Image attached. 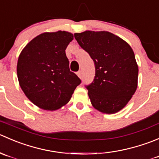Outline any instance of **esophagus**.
<instances>
[{
  "label": "esophagus",
  "mask_w": 159,
  "mask_h": 159,
  "mask_svg": "<svg viewBox=\"0 0 159 159\" xmlns=\"http://www.w3.org/2000/svg\"><path fill=\"white\" fill-rule=\"evenodd\" d=\"M76 74H77V76H78V77L79 78H80V79H81L82 78V73H81V72H78L77 73H76Z\"/></svg>",
  "instance_id": "esophagus-1"
}]
</instances>
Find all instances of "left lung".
<instances>
[{
	"instance_id": "obj_1",
	"label": "left lung",
	"mask_w": 159,
	"mask_h": 159,
	"mask_svg": "<svg viewBox=\"0 0 159 159\" xmlns=\"http://www.w3.org/2000/svg\"><path fill=\"white\" fill-rule=\"evenodd\" d=\"M74 37L95 63V78L86 86L92 106L103 114L120 111L138 87V66L132 48L107 31L87 30Z\"/></svg>"
}]
</instances>
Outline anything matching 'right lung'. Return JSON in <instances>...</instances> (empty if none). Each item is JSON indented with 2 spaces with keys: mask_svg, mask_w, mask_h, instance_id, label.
I'll list each match as a JSON object with an SVG mask.
<instances>
[{
  "mask_svg": "<svg viewBox=\"0 0 159 159\" xmlns=\"http://www.w3.org/2000/svg\"><path fill=\"white\" fill-rule=\"evenodd\" d=\"M73 34L66 31L34 37L19 55L17 75L28 100L45 111H56L71 99L80 80L70 70L66 55Z\"/></svg>",
  "mask_w": 159,
  "mask_h": 159,
  "instance_id": "add662e5",
  "label": "right lung"
}]
</instances>
